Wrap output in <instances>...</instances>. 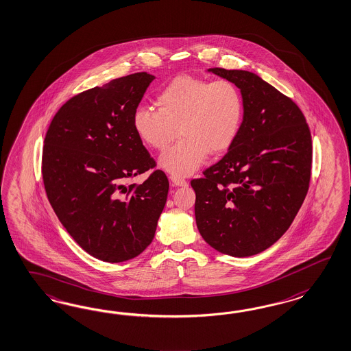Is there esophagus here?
Wrapping results in <instances>:
<instances>
[{"label":"esophagus","instance_id":"obj_1","mask_svg":"<svg viewBox=\"0 0 351 351\" xmlns=\"http://www.w3.org/2000/svg\"><path fill=\"white\" fill-rule=\"evenodd\" d=\"M171 182L176 184V186H187V180H183L182 177H177V176H171Z\"/></svg>","mask_w":351,"mask_h":351}]
</instances>
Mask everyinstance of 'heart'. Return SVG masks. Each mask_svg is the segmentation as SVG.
I'll list each match as a JSON object with an SVG mask.
<instances>
[{"mask_svg":"<svg viewBox=\"0 0 351 351\" xmlns=\"http://www.w3.org/2000/svg\"><path fill=\"white\" fill-rule=\"evenodd\" d=\"M159 108L137 106L132 124L143 143L164 151L178 136L180 142L162 154L160 164L184 177L197 171L210 152L228 149L243 118L241 90L232 80L183 75L161 87Z\"/></svg>","mask_w":351,"mask_h":351,"instance_id":"1","label":"heart"}]
</instances>
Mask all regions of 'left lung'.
I'll list each match as a JSON object with an SVG mask.
<instances>
[{
  "label": "left lung",
  "mask_w": 351,
  "mask_h": 351,
  "mask_svg": "<svg viewBox=\"0 0 351 351\" xmlns=\"http://www.w3.org/2000/svg\"><path fill=\"white\" fill-rule=\"evenodd\" d=\"M241 90L243 121L221 160L191 180L202 239L230 256L271 247L309 190L311 134L300 108L259 75L210 68Z\"/></svg>",
  "instance_id": "left-lung-1"
}]
</instances>
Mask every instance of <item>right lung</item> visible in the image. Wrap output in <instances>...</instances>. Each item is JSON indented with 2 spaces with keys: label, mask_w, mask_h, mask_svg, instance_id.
Listing matches in <instances>:
<instances>
[{
  "label": "right lung",
  "mask_w": 351,
  "mask_h": 351,
  "mask_svg": "<svg viewBox=\"0 0 351 351\" xmlns=\"http://www.w3.org/2000/svg\"><path fill=\"white\" fill-rule=\"evenodd\" d=\"M154 80L142 71L80 92L55 114L45 137L42 177L51 206L80 247L102 261L140 255L168 197V178L132 124ZM150 169L143 184L130 183Z\"/></svg>",
  "instance_id": "1"
}]
</instances>
